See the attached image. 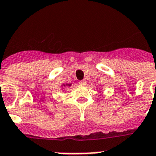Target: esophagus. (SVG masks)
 I'll return each mask as SVG.
<instances>
[{"instance_id": "34e87169", "label": "esophagus", "mask_w": 156, "mask_h": 156, "mask_svg": "<svg viewBox=\"0 0 156 156\" xmlns=\"http://www.w3.org/2000/svg\"><path fill=\"white\" fill-rule=\"evenodd\" d=\"M79 84H80V85H82V86H85L86 84H87V82H86L85 80L80 81V82H79Z\"/></svg>"}]
</instances>
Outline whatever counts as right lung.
I'll list each match as a JSON object with an SVG mask.
<instances>
[{"label":"right lung","mask_w":156,"mask_h":156,"mask_svg":"<svg viewBox=\"0 0 156 156\" xmlns=\"http://www.w3.org/2000/svg\"><path fill=\"white\" fill-rule=\"evenodd\" d=\"M71 85H72L71 83H66V84H63V85L61 86V87H71Z\"/></svg>","instance_id":"right-lung-1"}]
</instances>
